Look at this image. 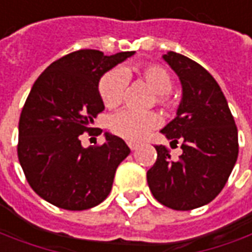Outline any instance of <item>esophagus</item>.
<instances>
[{
  "label": "esophagus",
  "mask_w": 252,
  "mask_h": 252,
  "mask_svg": "<svg viewBox=\"0 0 252 252\" xmlns=\"http://www.w3.org/2000/svg\"><path fill=\"white\" fill-rule=\"evenodd\" d=\"M128 146H129V149H131V150H135V149L138 148V143H133V142H129V143H128Z\"/></svg>",
  "instance_id": "esophagus-1"
}]
</instances>
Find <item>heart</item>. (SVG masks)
<instances>
[{
    "label": "heart",
    "instance_id": "b5f03b06",
    "mask_svg": "<svg viewBox=\"0 0 252 252\" xmlns=\"http://www.w3.org/2000/svg\"><path fill=\"white\" fill-rule=\"evenodd\" d=\"M129 71L138 73L149 87L157 94V103L164 107L171 104L169 91L172 88V77L160 64L150 63L132 70H112L106 73L99 81V95L106 107L113 109L121 103L123 92L126 84V74ZM160 119L156 113H135L131 110H121L113 114L109 120V128L114 135L129 142H136L145 138L152 129L158 126Z\"/></svg>",
    "mask_w": 252,
    "mask_h": 252
}]
</instances>
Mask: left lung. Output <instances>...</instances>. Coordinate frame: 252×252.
<instances>
[{
  "label": "left lung",
  "mask_w": 252,
  "mask_h": 252,
  "mask_svg": "<svg viewBox=\"0 0 252 252\" xmlns=\"http://www.w3.org/2000/svg\"><path fill=\"white\" fill-rule=\"evenodd\" d=\"M162 59L179 77L182 99L161 133L171 148L181 143L182 155L172 161L168 148L156 146L148 184L158 203L189 211L211 203L223 189L239 155L237 128L223 92L203 66L172 51Z\"/></svg>",
  "instance_id": "8db88e82"
}]
</instances>
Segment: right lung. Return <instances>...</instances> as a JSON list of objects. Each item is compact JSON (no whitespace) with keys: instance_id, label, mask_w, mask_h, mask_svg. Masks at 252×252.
Wrapping results in <instances>:
<instances>
[{"instance_id":"obj_1","label":"right lung","mask_w":252,"mask_h":252,"mask_svg":"<svg viewBox=\"0 0 252 252\" xmlns=\"http://www.w3.org/2000/svg\"><path fill=\"white\" fill-rule=\"evenodd\" d=\"M133 54L76 51L48 66L32 85L19 120L18 157L29 185L48 203L83 211L109 196L116 169L131 150L109 132L102 146L85 149L80 135L104 110L102 76Z\"/></svg>"}]
</instances>
